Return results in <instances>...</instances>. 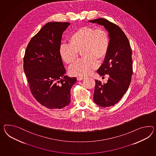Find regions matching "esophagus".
I'll return each mask as SVG.
<instances>
[{
	"label": "esophagus",
	"instance_id": "obj_1",
	"mask_svg": "<svg viewBox=\"0 0 156 156\" xmlns=\"http://www.w3.org/2000/svg\"><path fill=\"white\" fill-rule=\"evenodd\" d=\"M84 77H83V76H79V77H77V80L80 81V80H82L83 79H84Z\"/></svg>",
	"mask_w": 156,
	"mask_h": 156
}]
</instances>
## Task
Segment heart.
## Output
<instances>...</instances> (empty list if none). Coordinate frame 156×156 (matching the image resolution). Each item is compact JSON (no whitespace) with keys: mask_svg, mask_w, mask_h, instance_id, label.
I'll return each mask as SVG.
<instances>
[{"mask_svg":"<svg viewBox=\"0 0 156 156\" xmlns=\"http://www.w3.org/2000/svg\"><path fill=\"white\" fill-rule=\"evenodd\" d=\"M69 44H62L59 55L66 63L72 64L77 60L79 54L84 57L69 69L71 75L87 76L98 66V62L104 60L110 46L108 33L102 29L89 27L78 28L69 37Z\"/></svg>","mask_w":156,"mask_h":156,"instance_id":"b5f03b06","label":"heart"}]
</instances>
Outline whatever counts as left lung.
Returning <instances> with one entry per match:
<instances>
[{
    "mask_svg": "<svg viewBox=\"0 0 156 156\" xmlns=\"http://www.w3.org/2000/svg\"><path fill=\"white\" fill-rule=\"evenodd\" d=\"M88 21L103 25L108 33V51L97 72L101 76L109 75V77L106 84L96 80L93 100L100 106L110 107L120 101L131 83L132 50L127 37L118 25L102 18Z\"/></svg>",
    "mask_w": 156,
    "mask_h": 156,
    "instance_id": "obj_1",
    "label": "left lung"
}]
</instances>
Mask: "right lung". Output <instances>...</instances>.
<instances>
[{
    "label": "right lung",
    "mask_w": 156,
    "mask_h": 156,
    "mask_svg": "<svg viewBox=\"0 0 156 156\" xmlns=\"http://www.w3.org/2000/svg\"><path fill=\"white\" fill-rule=\"evenodd\" d=\"M69 23L50 22L32 37L24 57V69L33 96L46 108L60 109L71 102L76 77L65 76L59 55L62 34Z\"/></svg>",
    "instance_id": "1"
}]
</instances>
